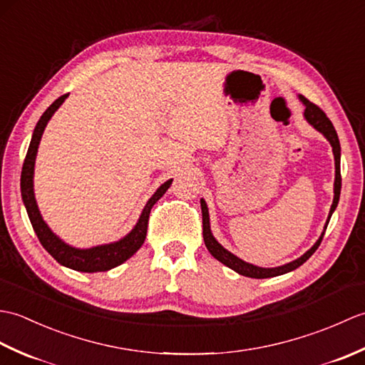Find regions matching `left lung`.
I'll list each match as a JSON object with an SVG mask.
<instances>
[{
    "mask_svg": "<svg viewBox=\"0 0 365 365\" xmlns=\"http://www.w3.org/2000/svg\"><path fill=\"white\" fill-rule=\"evenodd\" d=\"M299 100L302 102V105L306 106L304 110V119L311 123V125L317 130L320 131V133L328 139L331 147H332V153H334V165H336V178H334V199H332V205H331V210L328 215V220L327 224H324V229L322 232L320 238L317 240L315 245L311 247V250L306 251L304 254L298 257L297 260L285 263V265L281 267H274V268H262L257 265H252V263H247L245 260H242L240 257H237L235 254H232L230 251H227L226 247H224L221 243H218V240H216L212 234V229H210V215H208V207L207 202L204 199H200V208H202V227H204V242L208 252H210L216 260H220L224 265L229 267L230 269L237 271L238 274L246 276V277H254V279H265V277H274V276H281L285 273H290V271L297 269L298 267H301L302 263H304L311 255L317 251V247L320 246L323 235H324V230L328 227V222L331 220L332 213H334L336 207L339 204V197H340V188H342V177H340V143H339V136L336 133V128L332 125V122L327 118V114H324L319 106L314 105L309 102L306 97L299 96Z\"/></svg>",
    "mask_w": 365,
    "mask_h": 365,
    "instance_id": "left-lung-1",
    "label": "left lung"
}]
</instances>
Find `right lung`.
I'll list each match as a JSON object with an SVG mask.
<instances>
[{
	"label": "right lung",
	"instance_id": "right-lung-1",
	"mask_svg": "<svg viewBox=\"0 0 365 365\" xmlns=\"http://www.w3.org/2000/svg\"><path fill=\"white\" fill-rule=\"evenodd\" d=\"M67 97L68 94H64L54 100V102L46 108V111L41 115V119H38L37 125L33 131V138H31L26 158L21 168V199L23 204H25L26 213L29 216L31 224H33V229L36 232L38 242H41V245L45 247V251L48 252L54 260L61 263L63 267L72 268L75 271H81V273L108 271L114 267H119L120 263L128 260L131 255L143 246L147 234V221H149L152 207L157 204V200L168 191L170 183H173V178H169L168 182L163 183L161 187L153 192V196L147 200L145 207L143 208V213L139 216L135 227L131 229L125 237L118 240V242L92 246L88 247V250H80V247H75L63 242V240L48 227V224L43 221L41 212H38L34 196V165L38 144H41L46 123L51 119V115L58 111V108L64 103V100Z\"/></svg>",
	"mask_w": 365,
	"mask_h": 365
}]
</instances>
